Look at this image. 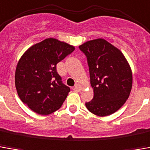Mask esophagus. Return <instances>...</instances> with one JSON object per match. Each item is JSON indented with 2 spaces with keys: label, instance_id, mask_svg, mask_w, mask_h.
<instances>
[{
  "label": "esophagus",
  "instance_id": "esophagus-1",
  "mask_svg": "<svg viewBox=\"0 0 150 150\" xmlns=\"http://www.w3.org/2000/svg\"><path fill=\"white\" fill-rule=\"evenodd\" d=\"M73 89H74L75 92H80L81 89H82V87H81V85H79V84H76V85L74 87Z\"/></svg>",
  "mask_w": 150,
  "mask_h": 150
}]
</instances>
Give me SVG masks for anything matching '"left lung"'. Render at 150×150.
Returning a JSON list of instances; mask_svg holds the SVG:
<instances>
[{
    "mask_svg": "<svg viewBox=\"0 0 150 150\" xmlns=\"http://www.w3.org/2000/svg\"><path fill=\"white\" fill-rule=\"evenodd\" d=\"M89 67L93 100L87 109L97 116H107L122 107L129 97L132 73L122 52L104 39L87 41L79 46Z\"/></svg>",
    "mask_w": 150,
    "mask_h": 150,
    "instance_id": "obj_1",
    "label": "left lung"
}]
</instances>
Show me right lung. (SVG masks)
<instances>
[{
    "label": "right lung",
    "instance_id": "right-lung-1",
    "mask_svg": "<svg viewBox=\"0 0 150 150\" xmlns=\"http://www.w3.org/2000/svg\"><path fill=\"white\" fill-rule=\"evenodd\" d=\"M75 47L57 39H45L30 47L18 61L15 87L21 100L39 115H50L63 104L71 91L57 71V64Z\"/></svg>",
    "mask_w": 150,
    "mask_h": 150
}]
</instances>
